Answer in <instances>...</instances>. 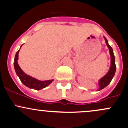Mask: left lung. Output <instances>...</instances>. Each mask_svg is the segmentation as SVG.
Segmentation results:
<instances>
[{"label":"left lung","mask_w":128,"mask_h":128,"mask_svg":"<svg viewBox=\"0 0 128 128\" xmlns=\"http://www.w3.org/2000/svg\"><path fill=\"white\" fill-rule=\"evenodd\" d=\"M105 42H106V46H108L109 48V51H110V56H111V66H110V70H109L108 72L106 74L105 76H104L102 79L99 81V89L98 90H101V89H104V88L108 85V84L111 82L114 76V73H115L116 71V64H115V61H114V56L113 54V49L110 46H109L107 40L106 38H105Z\"/></svg>","instance_id":"8db88e82"}]
</instances>
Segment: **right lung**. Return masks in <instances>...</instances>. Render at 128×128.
<instances>
[{
    "instance_id": "obj_1",
    "label": "right lung",
    "mask_w": 128,
    "mask_h": 128,
    "mask_svg": "<svg viewBox=\"0 0 128 128\" xmlns=\"http://www.w3.org/2000/svg\"><path fill=\"white\" fill-rule=\"evenodd\" d=\"M21 47H22V46H21ZM19 51L20 50L16 52L15 55V60H14V68H15L17 76L19 77L20 80L22 81V83L24 84L26 86L31 88V89H34L35 90H40L42 88L47 87L48 84H50L53 81V80L40 81L25 74L23 72V70L21 69L20 67L18 65V63H17V60L18 59V52H19Z\"/></svg>"
}]
</instances>
